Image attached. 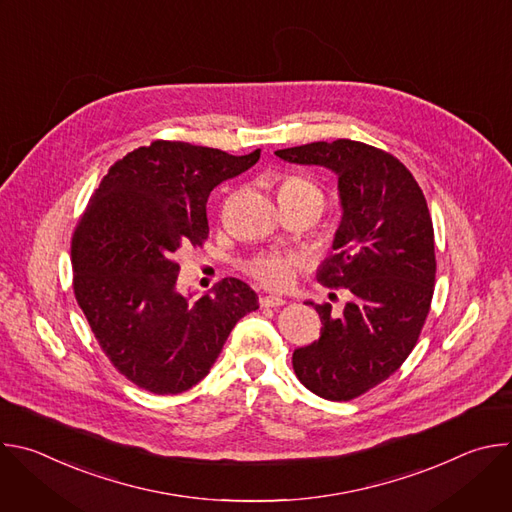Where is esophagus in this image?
<instances>
[{
	"label": "esophagus",
	"instance_id": "34e87169",
	"mask_svg": "<svg viewBox=\"0 0 512 512\" xmlns=\"http://www.w3.org/2000/svg\"><path fill=\"white\" fill-rule=\"evenodd\" d=\"M259 304H261V308H279L285 304V300L279 296H261Z\"/></svg>",
	"mask_w": 512,
	"mask_h": 512
}]
</instances>
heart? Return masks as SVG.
Instances as JSON below:
<instances>
[{"mask_svg": "<svg viewBox=\"0 0 512 512\" xmlns=\"http://www.w3.org/2000/svg\"><path fill=\"white\" fill-rule=\"evenodd\" d=\"M279 200H298V198H318L322 202V192L300 176H283L277 182ZM304 259L294 253H261L247 263V273L269 289H285L296 271L302 269Z\"/></svg>", "mask_w": 512, "mask_h": 512, "instance_id": "1", "label": "heart"}]
</instances>
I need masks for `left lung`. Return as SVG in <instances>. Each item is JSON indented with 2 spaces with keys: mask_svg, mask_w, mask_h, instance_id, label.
I'll use <instances>...</instances> for the list:
<instances>
[{
  "mask_svg": "<svg viewBox=\"0 0 512 512\" xmlns=\"http://www.w3.org/2000/svg\"><path fill=\"white\" fill-rule=\"evenodd\" d=\"M291 164L338 176L342 221L334 255L318 269L324 287L348 289L340 316L312 304L322 334L291 356L300 383L328 401H350L387 381L411 354L435 285L433 225L413 174L362 141H314L277 150Z\"/></svg>",
  "mask_w": 512,
  "mask_h": 512,
  "instance_id": "8db88e82",
  "label": "left lung"
}]
</instances>
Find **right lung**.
Returning <instances> with one entry per match:
<instances>
[{"instance_id": "1", "label": "right lung", "mask_w": 512, "mask_h": 512, "mask_svg": "<svg viewBox=\"0 0 512 512\" xmlns=\"http://www.w3.org/2000/svg\"><path fill=\"white\" fill-rule=\"evenodd\" d=\"M259 156L156 139L109 168L79 218L70 241L75 298L101 350L139 389H192L235 324L259 308L235 277L194 302L176 289L178 257L208 239L210 192Z\"/></svg>"}]
</instances>
